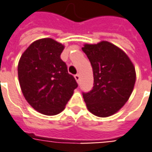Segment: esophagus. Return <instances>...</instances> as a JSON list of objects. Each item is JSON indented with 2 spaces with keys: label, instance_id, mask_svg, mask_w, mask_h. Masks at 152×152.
Instances as JSON below:
<instances>
[{
  "label": "esophagus",
  "instance_id": "1",
  "mask_svg": "<svg viewBox=\"0 0 152 152\" xmlns=\"http://www.w3.org/2000/svg\"><path fill=\"white\" fill-rule=\"evenodd\" d=\"M75 79L77 82H79L80 81V74H76V76H75Z\"/></svg>",
  "mask_w": 152,
  "mask_h": 152
}]
</instances>
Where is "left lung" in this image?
Returning <instances> with one entry per match:
<instances>
[{"label":"left lung","instance_id":"8db88e82","mask_svg":"<svg viewBox=\"0 0 152 152\" xmlns=\"http://www.w3.org/2000/svg\"><path fill=\"white\" fill-rule=\"evenodd\" d=\"M82 50L92 66L94 86L83 93L90 112L99 117L114 115L127 102L136 82V70L128 56L118 46L102 41L85 44Z\"/></svg>","mask_w":152,"mask_h":152}]
</instances>
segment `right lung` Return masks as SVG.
<instances>
[{"label": "right lung", "instance_id": "obj_1", "mask_svg": "<svg viewBox=\"0 0 152 152\" xmlns=\"http://www.w3.org/2000/svg\"><path fill=\"white\" fill-rule=\"evenodd\" d=\"M64 48L51 38H42L28 46L18 63V79L25 99L44 115L61 112L78 86L61 59Z\"/></svg>", "mask_w": 152, "mask_h": 152}]
</instances>
